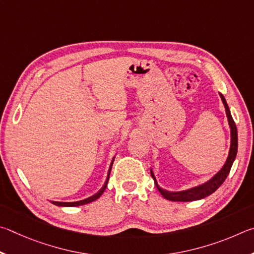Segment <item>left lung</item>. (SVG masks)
I'll use <instances>...</instances> for the list:
<instances>
[{"label": "left lung", "mask_w": 254, "mask_h": 254, "mask_svg": "<svg viewBox=\"0 0 254 254\" xmlns=\"http://www.w3.org/2000/svg\"><path fill=\"white\" fill-rule=\"evenodd\" d=\"M220 97L222 99V102H223L224 105L225 113H226V116H228L229 126L231 129V145H230V152H229L228 159H226L223 167H222L210 181L205 182V183L202 185L195 186V188H192V189L180 190V192H171V190H166L162 188H159V185L156 181V177H155L153 171L150 170V174H152V177L154 179V182L155 184H156V188L158 189L159 193L163 195L164 198L168 199V201L190 202V201H197V199L206 197L212 193H214L215 190L219 189L222 184H223V182L229 175L231 167L233 165V162L235 157H237V153H238V130H237V126H235V123L232 118V116H231L229 106L226 104L225 98L223 97V95H221V93H220Z\"/></svg>", "instance_id": "obj_1"}]
</instances>
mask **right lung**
Masks as SVG:
<instances>
[{"label":"right lung","mask_w":254,"mask_h":254,"mask_svg":"<svg viewBox=\"0 0 254 254\" xmlns=\"http://www.w3.org/2000/svg\"><path fill=\"white\" fill-rule=\"evenodd\" d=\"M114 159H115V157L113 158V162H111V164H110V167H109V171H108V176H107V180L105 182L104 186H102V188L99 190H98V192L95 195H92V196H90V197L84 198V199H82V201H78V202H55V201H51V203L55 204V205H57V206H80V205H84V204H88V203H91L93 201H96L97 198H99L101 196V194L105 192V190L107 188V184H108V180H109L111 167H113Z\"/></svg>","instance_id":"1"}]
</instances>
